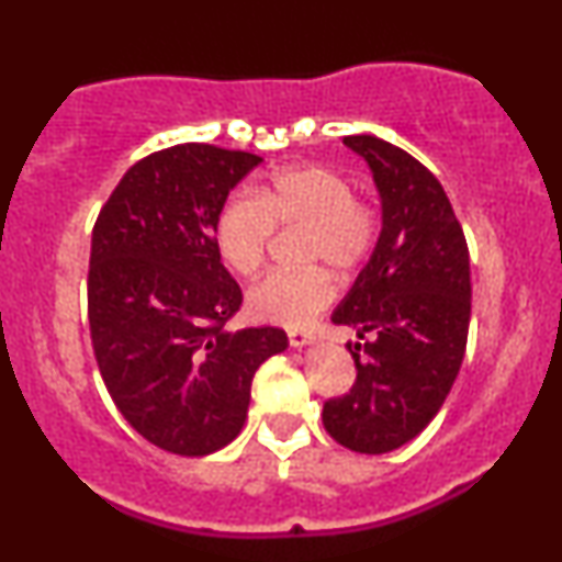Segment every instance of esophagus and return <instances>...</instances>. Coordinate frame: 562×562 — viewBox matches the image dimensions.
<instances>
[{
	"label": "esophagus",
	"mask_w": 562,
	"mask_h": 562,
	"mask_svg": "<svg viewBox=\"0 0 562 562\" xmlns=\"http://www.w3.org/2000/svg\"><path fill=\"white\" fill-rule=\"evenodd\" d=\"M314 338H317V335H314L312 330H290V333H288L290 346H295V348L314 344Z\"/></svg>",
	"instance_id": "obj_1"
}]
</instances>
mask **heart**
I'll use <instances>...</instances> for the list:
<instances>
[{
    "instance_id": "1",
    "label": "heart",
    "mask_w": 562,
    "mask_h": 562,
    "mask_svg": "<svg viewBox=\"0 0 562 562\" xmlns=\"http://www.w3.org/2000/svg\"><path fill=\"white\" fill-rule=\"evenodd\" d=\"M301 261L330 263L351 272L370 259L380 235V211L353 195L346 173L308 164L277 171L254 192L224 200L214 222V240L232 272L248 277L267 259L274 227H301ZM333 280L317 263L277 269L248 290V306L259 319L301 327L333 301Z\"/></svg>"
}]
</instances>
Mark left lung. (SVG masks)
I'll use <instances>...</instances> for the list:
<instances>
[{"instance_id": "obj_1", "label": "left lung", "mask_w": 562, "mask_h": 562, "mask_svg": "<svg viewBox=\"0 0 562 562\" xmlns=\"http://www.w3.org/2000/svg\"><path fill=\"white\" fill-rule=\"evenodd\" d=\"M370 164L383 232L333 312L357 330V380L327 398L322 423L340 447L385 454L423 434L447 402L468 346L470 256L443 187L417 158L372 134L344 137Z\"/></svg>"}]
</instances>
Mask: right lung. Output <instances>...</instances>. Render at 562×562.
I'll use <instances>...</instances> for the list:
<instances>
[{
	"instance_id": "1",
	"label": "right lung",
	"mask_w": 562,
	"mask_h": 562,
	"mask_svg": "<svg viewBox=\"0 0 562 562\" xmlns=\"http://www.w3.org/2000/svg\"><path fill=\"white\" fill-rule=\"evenodd\" d=\"M254 153L184 142L137 160L102 205L89 256V333L105 389L158 449L203 457L248 417L250 380L285 351L280 327L229 333L243 290L214 222Z\"/></svg>"
}]
</instances>
